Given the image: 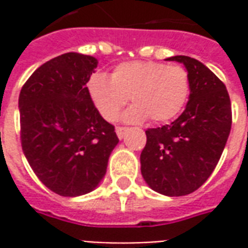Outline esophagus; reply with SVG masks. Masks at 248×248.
<instances>
[{
	"instance_id": "1",
	"label": "esophagus",
	"mask_w": 248,
	"mask_h": 248,
	"mask_svg": "<svg viewBox=\"0 0 248 248\" xmlns=\"http://www.w3.org/2000/svg\"><path fill=\"white\" fill-rule=\"evenodd\" d=\"M126 131H127V127H117V130H115V133H117V135H118L119 140H122L124 137V134H126Z\"/></svg>"
}]
</instances>
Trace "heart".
Listing matches in <instances>:
<instances>
[{"instance_id":"b5f03b06","label":"heart","mask_w":248,"mask_h":248,"mask_svg":"<svg viewBox=\"0 0 248 248\" xmlns=\"http://www.w3.org/2000/svg\"><path fill=\"white\" fill-rule=\"evenodd\" d=\"M86 87L93 105L108 122L118 118L129 98L134 105L124 113V121L149 118L153 124H162L177 117L186 105L190 77L183 66L133 61L115 66L110 79L94 74Z\"/></svg>"}]
</instances>
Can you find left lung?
I'll return each mask as SVG.
<instances>
[{
  "label": "left lung",
  "instance_id": "1",
  "mask_svg": "<svg viewBox=\"0 0 248 248\" xmlns=\"http://www.w3.org/2000/svg\"><path fill=\"white\" fill-rule=\"evenodd\" d=\"M167 61L181 62L188 71V102L174 122L146 130L140 172L154 191L182 197L213 174L230 135L232 114L224 83L202 62L187 56Z\"/></svg>",
  "mask_w": 248,
  "mask_h": 248
}]
</instances>
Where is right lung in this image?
Wrapping results in <instances>:
<instances>
[{
  "label": "right lung",
  "mask_w": 248,
  "mask_h": 248,
  "mask_svg": "<svg viewBox=\"0 0 248 248\" xmlns=\"http://www.w3.org/2000/svg\"><path fill=\"white\" fill-rule=\"evenodd\" d=\"M92 56L65 53L41 65L18 98L21 145L34 174L62 197H79L102 181L119 142L89 98Z\"/></svg>",
  "instance_id": "1"
}]
</instances>
